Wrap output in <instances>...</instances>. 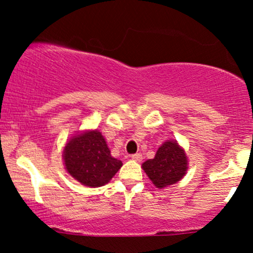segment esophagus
Returning <instances> with one entry per match:
<instances>
[{
	"label": "esophagus",
	"instance_id": "34e87169",
	"mask_svg": "<svg viewBox=\"0 0 253 253\" xmlns=\"http://www.w3.org/2000/svg\"><path fill=\"white\" fill-rule=\"evenodd\" d=\"M132 159L135 162H141L143 161V155L141 153H134V155H132Z\"/></svg>",
	"mask_w": 253,
	"mask_h": 253
}]
</instances>
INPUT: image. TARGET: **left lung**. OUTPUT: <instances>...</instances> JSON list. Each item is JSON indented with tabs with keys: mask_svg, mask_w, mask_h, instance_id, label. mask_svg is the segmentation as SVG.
<instances>
[{
	"mask_svg": "<svg viewBox=\"0 0 253 253\" xmlns=\"http://www.w3.org/2000/svg\"><path fill=\"white\" fill-rule=\"evenodd\" d=\"M184 151L176 141H165L157 151L155 158L143 164V169L157 188H164L178 182L188 169Z\"/></svg>",
	"mask_w": 253,
	"mask_h": 253,
	"instance_id": "obj_1",
	"label": "left lung"
}]
</instances>
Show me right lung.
Here are the masks:
<instances>
[{
    "label": "right lung",
    "mask_w": 253,
    "mask_h": 253,
    "mask_svg": "<svg viewBox=\"0 0 253 253\" xmlns=\"http://www.w3.org/2000/svg\"><path fill=\"white\" fill-rule=\"evenodd\" d=\"M64 163L72 177L91 188L107 184L123 167V162L110 156L106 140L97 130L70 139L64 149Z\"/></svg>",
    "instance_id": "right-lung-1"
}]
</instances>
